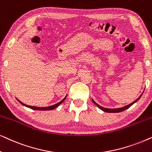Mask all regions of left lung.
Instances as JSON below:
<instances>
[{
    "label": "left lung",
    "mask_w": 152,
    "mask_h": 152,
    "mask_svg": "<svg viewBox=\"0 0 152 152\" xmlns=\"http://www.w3.org/2000/svg\"><path fill=\"white\" fill-rule=\"evenodd\" d=\"M144 91H145V90H144ZM143 93H144V91H143V92L142 93V94H141V95H140V96H139V97H138V98H137V99H136V100L134 101V102H132L131 104H129L124 106V107H123L118 108V109H109V108H104V107H101V106L99 105L98 104H97L94 100H93V99H92V101H93V102L96 105L97 107L99 108V109H100L102 110V111H104V112H107V113H119V112L123 111H124V110L127 109L128 108H129V107H131V106H132L133 104H134V103H136V102H138V99H140V97H141V96H142V95Z\"/></svg>",
    "instance_id": "8db88e82"
}]
</instances>
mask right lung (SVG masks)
Listing matches in <instances>:
<instances>
[{
  "label": "right lung",
  "mask_w": 152,
  "mask_h": 152,
  "mask_svg": "<svg viewBox=\"0 0 152 152\" xmlns=\"http://www.w3.org/2000/svg\"><path fill=\"white\" fill-rule=\"evenodd\" d=\"M66 96H67V95H66V97H64V98L62 99L61 101H60L59 102H58L57 104H55L54 105H52V106H49V107H32V106H29V105H27L26 104H23V102H21L20 100H18L17 99V100L22 105L25 106V107H28V108H30L31 109H33V110H39V111H50V110H53L55 109V108H57L58 106H59L65 100V99L66 98Z\"/></svg>",
  "instance_id": "obj_1"
}]
</instances>
